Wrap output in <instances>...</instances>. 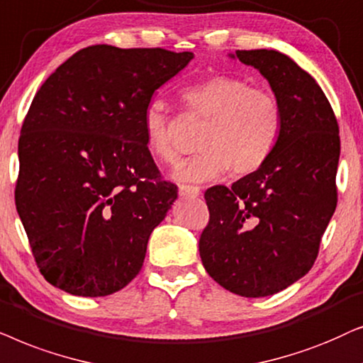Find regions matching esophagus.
<instances>
[{"label": "esophagus", "instance_id": "1", "mask_svg": "<svg viewBox=\"0 0 363 363\" xmlns=\"http://www.w3.org/2000/svg\"><path fill=\"white\" fill-rule=\"evenodd\" d=\"M179 196L181 197H199L201 189L197 186H179Z\"/></svg>", "mask_w": 363, "mask_h": 363}]
</instances>
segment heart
Segmentation results:
<instances>
[{
    "instance_id": "b5f03b06",
    "label": "heart",
    "mask_w": 363,
    "mask_h": 363,
    "mask_svg": "<svg viewBox=\"0 0 363 363\" xmlns=\"http://www.w3.org/2000/svg\"><path fill=\"white\" fill-rule=\"evenodd\" d=\"M181 98L186 113L206 123L197 134L199 151L174 172L177 181L206 182L227 169L232 176H250L272 157L282 133V109L272 93L250 88L240 77L216 74L187 86ZM143 131L156 161H176L172 118L164 101L154 99L144 109Z\"/></svg>"
}]
</instances>
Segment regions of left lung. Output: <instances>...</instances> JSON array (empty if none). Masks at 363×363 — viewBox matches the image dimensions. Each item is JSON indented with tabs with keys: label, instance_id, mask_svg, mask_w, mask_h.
<instances>
[{
	"label": "left lung",
	"instance_id": "obj_1",
	"mask_svg": "<svg viewBox=\"0 0 363 363\" xmlns=\"http://www.w3.org/2000/svg\"><path fill=\"white\" fill-rule=\"evenodd\" d=\"M269 81L282 109V133L267 164L232 187L206 191L209 224L199 254L219 286L267 297L303 277L337 207L339 124L315 79L274 50L235 51Z\"/></svg>",
	"mask_w": 363,
	"mask_h": 363
}]
</instances>
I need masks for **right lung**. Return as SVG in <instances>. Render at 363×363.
<instances>
[{
	"label": "right lung",
	"instance_id": "1",
	"mask_svg": "<svg viewBox=\"0 0 363 363\" xmlns=\"http://www.w3.org/2000/svg\"><path fill=\"white\" fill-rule=\"evenodd\" d=\"M194 52L77 51L43 83L18 144L16 211L48 282L81 297L128 286L177 199L144 143L154 91Z\"/></svg>",
	"mask_w": 363,
	"mask_h": 363
}]
</instances>
